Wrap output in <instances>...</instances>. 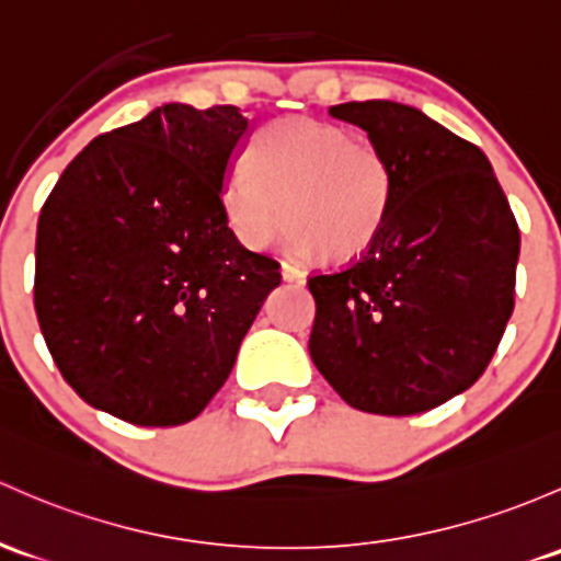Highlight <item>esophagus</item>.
Masks as SVG:
<instances>
[{
  "mask_svg": "<svg viewBox=\"0 0 561 561\" xmlns=\"http://www.w3.org/2000/svg\"><path fill=\"white\" fill-rule=\"evenodd\" d=\"M282 279H285V282H296V285H304L306 274L298 268V265L282 263Z\"/></svg>",
  "mask_w": 561,
  "mask_h": 561,
  "instance_id": "obj_1",
  "label": "esophagus"
}]
</instances>
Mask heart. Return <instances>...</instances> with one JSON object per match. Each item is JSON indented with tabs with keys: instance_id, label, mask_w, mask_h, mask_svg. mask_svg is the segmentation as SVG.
Here are the masks:
<instances>
[{
	"instance_id": "b5f03b06",
	"label": "heart",
	"mask_w": 561,
	"mask_h": 561,
	"mask_svg": "<svg viewBox=\"0 0 561 561\" xmlns=\"http://www.w3.org/2000/svg\"><path fill=\"white\" fill-rule=\"evenodd\" d=\"M226 211L250 250L287 226L296 252L346 261L368 250L389 211V172L379 152L320 117H279L250 141V161L226 176Z\"/></svg>"
}]
</instances>
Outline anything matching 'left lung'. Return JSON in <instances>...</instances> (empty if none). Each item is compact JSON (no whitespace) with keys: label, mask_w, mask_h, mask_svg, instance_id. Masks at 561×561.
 <instances>
[{"label":"left lung","mask_w":561,"mask_h":561,"mask_svg":"<svg viewBox=\"0 0 561 561\" xmlns=\"http://www.w3.org/2000/svg\"><path fill=\"white\" fill-rule=\"evenodd\" d=\"M330 115L385 158L389 211L357 263L309 279V355L352 409L422 414L476 385L497 350L518 226L489 158L422 110L370 99Z\"/></svg>","instance_id":"8db88e82"}]
</instances>
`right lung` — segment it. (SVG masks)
<instances>
[{"label": "right lung", "instance_id": "1", "mask_svg": "<svg viewBox=\"0 0 561 561\" xmlns=\"http://www.w3.org/2000/svg\"><path fill=\"white\" fill-rule=\"evenodd\" d=\"M252 123L161 104L64 169L37 222L34 309L88 405L139 427L196 420L279 287L228 226L226 176Z\"/></svg>", "mask_w": 561, "mask_h": 561}]
</instances>
